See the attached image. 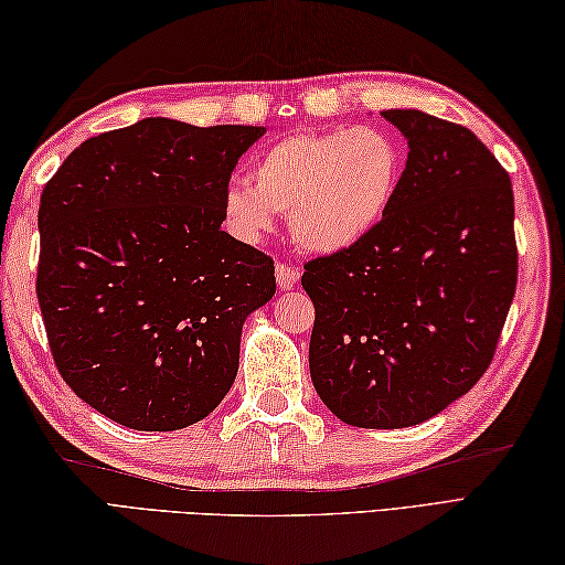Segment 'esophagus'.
I'll use <instances>...</instances> for the list:
<instances>
[{
    "instance_id": "34e87169",
    "label": "esophagus",
    "mask_w": 565,
    "mask_h": 565,
    "mask_svg": "<svg viewBox=\"0 0 565 565\" xmlns=\"http://www.w3.org/2000/svg\"><path fill=\"white\" fill-rule=\"evenodd\" d=\"M274 271H276V284H279V289L284 291L294 289L298 279H301V269L291 267V264H276Z\"/></svg>"
}]
</instances>
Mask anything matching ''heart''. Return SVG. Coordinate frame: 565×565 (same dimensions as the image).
<instances>
[{
	"label": "heart",
	"instance_id": "b5f03b06",
	"mask_svg": "<svg viewBox=\"0 0 565 565\" xmlns=\"http://www.w3.org/2000/svg\"><path fill=\"white\" fill-rule=\"evenodd\" d=\"M405 152L383 128L294 134L264 148L246 182L223 189L221 211L243 239H259L276 213L289 211L296 243L338 255L362 243L386 218L403 182Z\"/></svg>",
	"mask_w": 565,
	"mask_h": 565
}]
</instances>
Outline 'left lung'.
Masks as SVG:
<instances>
[{
	"label": "left lung",
	"instance_id": "left-lung-1",
	"mask_svg": "<svg viewBox=\"0 0 565 565\" xmlns=\"http://www.w3.org/2000/svg\"><path fill=\"white\" fill-rule=\"evenodd\" d=\"M381 116L407 140L403 182L362 243L306 264L310 379L342 423H425L486 374L518 286L508 172L471 130L417 109Z\"/></svg>",
	"mask_w": 565,
	"mask_h": 565
}]
</instances>
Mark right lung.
<instances>
[{"instance_id":"1","label":"right lung","mask_w":565,"mask_h":565,"mask_svg":"<svg viewBox=\"0 0 565 565\" xmlns=\"http://www.w3.org/2000/svg\"><path fill=\"white\" fill-rule=\"evenodd\" d=\"M264 126L142 121L84 140L45 184L39 294L60 376L114 423L172 431L231 391L274 262L227 235L221 196Z\"/></svg>"}]
</instances>
